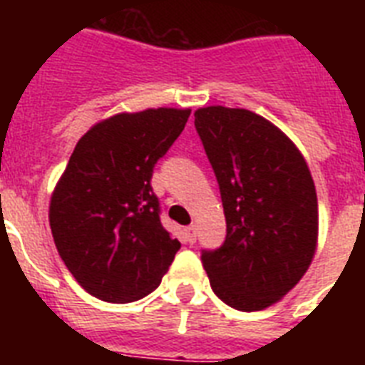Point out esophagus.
Returning a JSON list of instances; mask_svg holds the SVG:
<instances>
[{
    "label": "esophagus",
    "instance_id": "1",
    "mask_svg": "<svg viewBox=\"0 0 365 365\" xmlns=\"http://www.w3.org/2000/svg\"><path fill=\"white\" fill-rule=\"evenodd\" d=\"M185 239H187L189 244H193L195 240H197V227H195V225L185 227Z\"/></svg>",
    "mask_w": 365,
    "mask_h": 365
}]
</instances>
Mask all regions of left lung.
<instances>
[{"label": "left lung", "mask_w": 365, "mask_h": 365, "mask_svg": "<svg viewBox=\"0 0 365 365\" xmlns=\"http://www.w3.org/2000/svg\"><path fill=\"white\" fill-rule=\"evenodd\" d=\"M195 128L216 174L227 235L200 261L214 294L237 311L277 303L311 265L318 237L317 189L282 130L248 110L210 106Z\"/></svg>", "instance_id": "left-lung-1"}]
</instances>
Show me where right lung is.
<instances>
[{
    "instance_id": "right-lung-1",
    "label": "right lung",
    "mask_w": 365,
    "mask_h": 365,
    "mask_svg": "<svg viewBox=\"0 0 365 365\" xmlns=\"http://www.w3.org/2000/svg\"><path fill=\"white\" fill-rule=\"evenodd\" d=\"M189 113L172 108L119 113L77 142L54 189L48 222L68 271L94 297L142 299L182 246L160 223L151 176Z\"/></svg>"
}]
</instances>
